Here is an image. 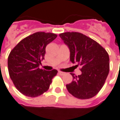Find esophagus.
I'll return each instance as SVG.
<instances>
[{
  "label": "esophagus",
  "instance_id": "obj_1",
  "mask_svg": "<svg viewBox=\"0 0 120 120\" xmlns=\"http://www.w3.org/2000/svg\"><path fill=\"white\" fill-rule=\"evenodd\" d=\"M58 74H59L60 75H64L65 74V72H61V71H59V72H58Z\"/></svg>",
  "mask_w": 120,
  "mask_h": 120
}]
</instances>
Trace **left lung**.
<instances>
[{
  "label": "left lung",
  "instance_id": "obj_1",
  "mask_svg": "<svg viewBox=\"0 0 120 120\" xmlns=\"http://www.w3.org/2000/svg\"><path fill=\"white\" fill-rule=\"evenodd\" d=\"M70 50V60L81 66L82 74L66 85L69 93L77 98H93L103 87L109 71V58L106 50L87 36L77 32L59 34Z\"/></svg>",
  "mask_w": 120,
  "mask_h": 120
}]
</instances>
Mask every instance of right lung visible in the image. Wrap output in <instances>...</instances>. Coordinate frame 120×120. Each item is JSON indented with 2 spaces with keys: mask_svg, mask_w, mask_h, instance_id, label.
<instances>
[{
  "mask_svg": "<svg viewBox=\"0 0 120 120\" xmlns=\"http://www.w3.org/2000/svg\"><path fill=\"white\" fill-rule=\"evenodd\" d=\"M57 37L54 33L37 32L27 36L12 49L8 57L10 77L22 94L37 97L48 90L58 71L39 68L47 45Z\"/></svg>",
  "mask_w": 120,
  "mask_h": 120,
  "instance_id": "right-lung-1",
  "label": "right lung"
}]
</instances>
